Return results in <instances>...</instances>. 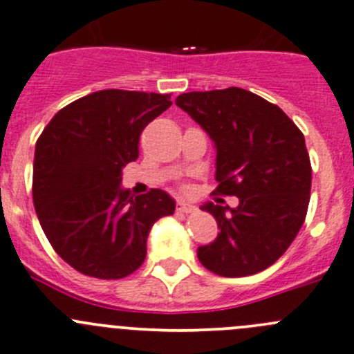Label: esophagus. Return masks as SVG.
Returning <instances> with one entry per match:
<instances>
[{
  "label": "esophagus",
  "mask_w": 354,
  "mask_h": 354,
  "mask_svg": "<svg viewBox=\"0 0 354 354\" xmlns=\"http://www.w3.org/2000/svg\"><path fill=\"white\" fill-rule=\"evenodd\" d=\"M176 211L178 213H183V214H188V213H194V211H197L196 206H192V204L185 203V201H180L176 206Z\"/></svg>",
  "instance_id": "34e87169"
}]
</instances>
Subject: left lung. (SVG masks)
Masks as SVG:
<instances>
[{
    "label": "left lung",
    "instance_id": "left-lung-1",
    "mask_svg": "<svg viewBox=\"0 0 354 354\" xmlns=\"http://www.w3.org/2000/svg\"><path fill=\"white\" fill-rule=\"evenodd\" d=\"M216 148L214 196L207 203L218 237L197 250L201 263L223 277L252 276L272 266L299 234L311 196V160L300 129L279 106L239 87L176 97Z\"/></svg>",
    "mask_w": 354,
    "mask_h": 354
}]
</instances>
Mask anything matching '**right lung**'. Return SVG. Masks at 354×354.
I'll list each match as a JSON object with an SVG mask.
<instances>
[{
    "instance_id": "obj_1",
    "label": "right lung",
    "mask_w": 354,
    "mask_h": 354,
    "mask_svg": "<svg viewBox=\"0 0 354 354\" xmlns=\"http://www.w3.org/2000/svg\"><path fill=\"white\" fill-rule=\"evenodd\" d=\"M171 94L92 92L54 115L36 141L32 201L48 243L85 276L120 279L147 257L158 218L174 213L160 188L131 197L122 167L140 155V136L171 106Z\"/></svg>"
}]
</instances>
